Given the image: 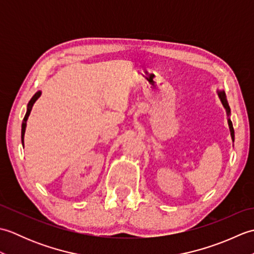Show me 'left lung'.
I'll return each instance as SVG.
<instances>
[{"label":"left lung","mask_w":254,"mask_h":254,"mask_svg":"<svg viewBox=\"0 0 254 254\" xmlns=\"http://www.w3.org/2000/svg\"><path fill=\"white\" fill-rule=\"evenodd\" d=\"M219 97L220 99H222V102L224 107L226 108V110H227V112L229 113L230 112V109H229V106H228V101H227V98H226V95L224 91H219ZM228 123H229V127H230V132H231V137H233V141L235 139V131H234V127H233V122H231L230 120H228Z\"/></svg>","instance_id":"1"}]
</instances>
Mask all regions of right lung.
<instances>
[{
	"label": "right lung",
	"mask_w": 254,
	"mask_h": 254,
	"mask_svg": "<svg viewBox=\"0 0 254 254\" xmlns=\"http://www.w3.org/2000/svg\"><path fill=\"white\" fill-rule=\"evenodd\" d=\"M40 94H41L40 91H38V93H36L34 96H32V98L30 99L29 104H28V109H27V112H26V115L24 117V120H23V124H21V142H23V144H24V135H25V130H26V121H27V119H28V117H29V113L31 111L32 106H34L35 101L38 98H39Z\"/></svg>",
	"instance_id": "1"
}]
</instances>
